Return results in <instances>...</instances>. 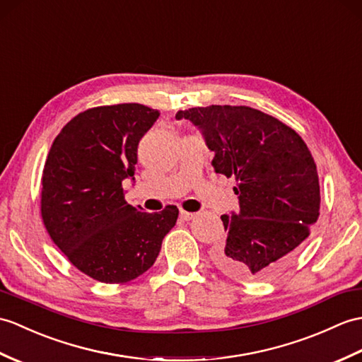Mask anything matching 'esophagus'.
I'll use <instances>...</instances> for the list:
<instances>
[{"label": "esophagus", "instance_id": "34e87169", "mask_svg": "<svg viewBox=\"0 0 362 362\" xmlns=\"http://www.w3.org/2000/svg\"><path fill=\"white\" fill-rule=\"evenodd\" d=\"M180 217H182L183 221H191V219H194L196 214L194 213H188V211H180Z\"/></svg>", "mask_w": 362, "mask_h": 362}]
</instances>
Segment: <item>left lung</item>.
<instances>
[{
    "instance_id": "8db88e82",
    "label": "left lung",
    "mask_w": 362,
    "mask_h": 362,
    "mask_svg": "<svg viewBox=\"0 0 362 362\" xmlns=\"http://www.w3.org/2000/svg\"><path fill=\"white\" fill-rule=\"evenodd\" d=\"M202 129L216 173L236 179L239 214H223L228 236L213 251L216 267L242 281L281 273L310 236L321 191L315 158L290 126L248 106L179 111Z\"/></svg>"
}]
</instances>
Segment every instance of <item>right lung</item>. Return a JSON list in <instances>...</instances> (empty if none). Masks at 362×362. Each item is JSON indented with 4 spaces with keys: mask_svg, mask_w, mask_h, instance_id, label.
Listing matches in <instances>:
<instances>
[{
    "mask_svg": "<svg viewBox=\"0 0 362 362\" xmlns=\"http://www.w3.org/2000/svg\"><path fill=\"white\" fill-rule=\"evenodd\" d=\"M160 112L139 103L97 106L75 115L55 137L41 177L46 231L69 262L105 284L149 270L179 209L145 213L124 200L140 139Z\"/></svg>",
    "mask_w": 362,
    "mask_h": 362,
    "instance_id": "add662e5",
    "label": "right lung"
}]
</instances>
